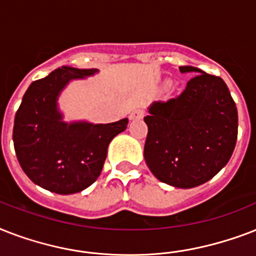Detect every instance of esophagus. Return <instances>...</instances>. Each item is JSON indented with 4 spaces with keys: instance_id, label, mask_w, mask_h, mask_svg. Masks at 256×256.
I'll return each mask as SVG.
<instances>
[{
    "instance_id": "esophagus-1",
    "label": "esophagus",
    "mask_w": 256,
    "mask_h": 256,
    "mask_svg": "<svg viewBox=\"0 0 256 256\" xmlns=\"http://www.w3.org/2000/svg\"><path fill=\"white\" fill-rule=\"evenodd\" d=\"M144 116V110H140V108H136V110H132V114H130V120H142Z\"/></svg>"
}]
</instances>
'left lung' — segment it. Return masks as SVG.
<instances>
[{
	"label": "left lung",
	"mask_w": 256,
	"mask_h": 256,
	"mask_svg": "<svg viewBox=\"0 0 256 256\" xmlns=\"http://www.w3.org/2000/svg\"><path fill=\"white\" fill-rule=\"evenodd\" d=\"M180 96L158 100L144 116V160L156 179L179 188L203 184L230 160L238 138V110L220 77L192 66Z\"/></svg>",
	"instance_id": "left-lung-1"
}]
</instances>
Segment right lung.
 <instances>
[{"instance_id":"obj_1","label":"right lung","mask_w":256,"mask_h":256,"mask_svg":"<svg viewBox=\"0 0 256 256\" xmlns=\"http://www.w3.org/2000/svg\"><path fill=\"white\" fill-rule=\"evenodd\" d=\"M96 69L62 66L34 81L16 112L14 150L22 170L38 186L61 195L76 194L96 182L104 168L108 144L128 128V120L112 124L65 122L58 96L73 80Z\"/></svg>"}]
</instances>
